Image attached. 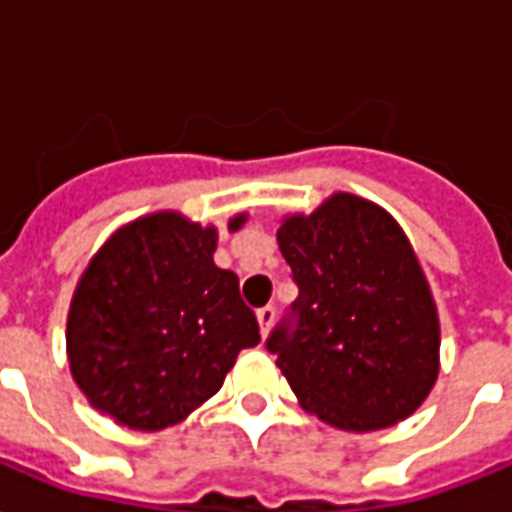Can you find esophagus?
Here are the masks:
<instances>
[{"label": "esophagus", "mask_w": 512, "mask_h": 512, "mask_svg": "<svg viewBox=\"0 0 512 512\" xmlns=\"http://www.w3.org/2000/svg\"><path fill=\"white\" fill-rule=\"evenodd\" d=\"M274 317H276V309L271 304L260 306V309H257V323H260V333H263V336L271 331V325H274Z\"/></svg>", "instance_id": "obj_1"}]
</instances>
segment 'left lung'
<instances>
[{"instance_id": "obj_1", "label": "left lung", "mask_w": 512, "mask_h": 512, "mask_svg": "<svg viewBox=\"0 0 512 512\" xmlns=\"http://www.w3.org/2000/svg\"><path fill=\"white\" fill-rule=\"evenodd\" d=\"M298 285L266 339L301 407L344 431L418 410L439 366V320L418 257L391 214L339 192L279 227Z\"/></svg>"}]
</instances>
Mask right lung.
Returning a JSON list of instances; mask_svg holds the SVG:
<instances>
[{"label":"right lung","instance_id":"right-lung-1","mask_svg":"<svg viewBox=\"0 0 512 512\" xmlns=\"http://www.w3.org/2000/svg\"><path fill=\"white\" fill-rule=\"evenodd\" d=\"M214 249V227L162 211L121 227L94 255L67 317L70 372L94 410L127 429L173 426L260 342L238 276L214 266Z\"/></svg>","mask_w":512,"mask_h":512}]
</instances>
